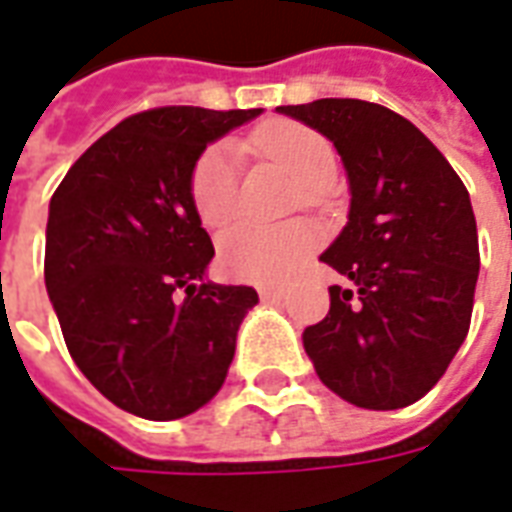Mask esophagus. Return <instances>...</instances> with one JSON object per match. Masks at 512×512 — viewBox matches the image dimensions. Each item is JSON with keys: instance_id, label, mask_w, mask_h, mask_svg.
Wrapping results in <instances>:
<instances>
[{"instance_id": "34e87169", "label": "esophagus", "mask_w": 512, "mask_h": 512, "mask_svg": "<svg viewBox=\"0 0 512 512\" xmlns=\"http://www.w3.org/2000/svg\"><path fill=\"white\" fill-rule=\"evenodd\" d=\"M288 296V288H260V299L263 301H282Z\"/></svg>"}]
</instances>
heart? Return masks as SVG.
I'll use <instances>...</instances> for the list:
<instances>
[{"label": "heart", "instance_id": "obj_1", "mask_svg": "<svg viewBox=\"0 0 512 512\" xmlns=\"http://www.w3.org/2000/svg\"><path fill=\"white\" fill-rule=\"evenodd\" d=\"M252 145L263 156L274 158L315 200L337 175V156L332 142L315 128L293 120L268 123L252 134ZM191 205L200 222L211 230L227 227L241 208V172L230 145H211L202 150L189 175ZM318 244V230L307 222L260 227L238 224L219 241V266L227 277L255 285H274L288 277Z\"/></svg>", "mask_w": 512, "mask_h": 512}]
</instances>
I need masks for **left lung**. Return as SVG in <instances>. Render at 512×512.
<instances>
[{"label":"left lung","mask_w":512,"mask_h":512,"mask_svg":"<svg viewBox=\"0 0 512 512\" xmlns=\"http://www.w3.org/2000/svg\"><path fill=\"white\" fill-rule=\"evenodd\" d=\"M329 136L351 180L348 224L321 260L343 285L304 329L315 373L359 408L392 411L436 386L469 332L480 271L469 191L414 123L359 98L279 106Z\"/></svg>","instance_id":"8db88e82"}]
</instances>
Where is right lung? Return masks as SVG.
I'll return each instance as SVG.
<instances>
[{"mask_svg": "<svg viewBox=\"0 0 512 512\" xmlns=\"http://www.w3.org/2000/svg\"><path fill=\"white\" fill-rule=\"evenodd\" d=\"M260 109L158 106L106 131L54 191L46 290L90 384L145 419H180L224 384L257 290L202 282L211 235L189 175L208 142Z\"/></svg>", "mask_w": 512, "mask_h": 512, "instance_id": "obj_1", "label": "right lung"}]
</instances>
